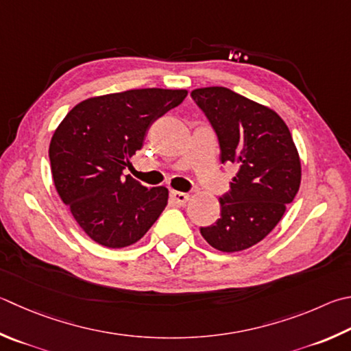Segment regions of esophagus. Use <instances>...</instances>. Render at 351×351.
I'll return each mask as SVG.
<instances>
[{
	"mask_svg": "<svg viewBox=\"0 0 351 351\" xmlns=\"http://www.w3.org/2000/svg\"><path fill=\"white\" fill-rule=\"evenodd\" d=\"M170 197L171 201H173L175 204H180V206H182V204H186L189 201V195L187 193H182V192H176V190H171L170 192Z\"/></svg>",
	"mask_w": 351,
	"mask_h": 351,
	"instance_id": "34e87169",
	"label": "esophagus"
}]
</instances>
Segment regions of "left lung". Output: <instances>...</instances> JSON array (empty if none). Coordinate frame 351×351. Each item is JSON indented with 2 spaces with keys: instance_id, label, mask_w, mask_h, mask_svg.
<instances>
[{
  "instance_id": "obj_1",
  "label": "left lung",
  "mask_w": 351,
  "mask_h": 351,
  "mask_svg": "<svg viewBox=\"0 0 351 351\" xmlns=\"http://www.w3.org/2000/svg\"><path fill=\"white\" fill-rule=\"evenodd\" d=\"M192 98L216 132L221 161L238 173L219 197L221 218L201 227L219 252H241L263 241L285 213L301 186V159L279 114L227 87L195 88Z\"/></svg>"
}]
</instances>
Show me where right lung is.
I'll use <instances>...</instances> for the list:
<instances>
[{
    "label": "right lung",
    "instance_id": "1",
    "mask_svg": "<svg viewBox=\"0 0 351 351\" xmlns=\"http://www.w3.org/2000/svg\"><path fill=\"white\" fill-rule=\"evenodd\" d=\"M187 90L135 88L81 101L56 127L49 147L55 189L75 221L98 244H135L167 206L169 190L147 189L123 170L159 117Z\"/></svg>",
    "mask_w": 351,
    "mask_h": 351
}]
</instances>
